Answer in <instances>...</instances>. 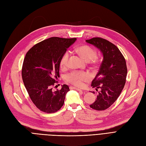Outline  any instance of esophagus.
Returning a JSON list of instances; mask_svg holds the SVG:
<instances>
[{"label": "esophagus", "instance_id": "34e87169", "mask_svg": "<svg viewBox=\"0 0 146 146\" xmlns=\"http://www.w3.org/2000/svg\"><path fill=\"white\" fill-rule=\"evenodd\" d=\"M70 88L71 89H74V90H76L77 91H83L82 90H80L79 88H75V87H70Z\"/></svg>", "mask_w": 146, "mask_h": 146}]
</instances>
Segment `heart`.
<instances>
[{"mask_svg": "<svg viewBox=\"0 0 146 146\" xmlns=\"http://www.w3.org/2000/svg\"><path fill=\"white\" fill-rule=\"evenodd\" d=\"M75 50L85 61H91V62L93 64L96 63L97 58L96 56L97 53L96 50L94 49L92 47L88 45H82L76 47L75 48ZM68 53H65L60 61V66L61 67L64 68L67 67L68 61ZM90 78V74L88 73L84 72H73L68 74L66 76V79L68 82L79 87H82L84 85V82L89 80Z\"/></svg>", "mask_w": 146, "mask_h": 146, "instance_id": "obj_1", "label": "heart"}]
</instances>
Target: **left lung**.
I'll return each instance as SVG.
<instances>
[{"label": "left lung", "instance_id": "obj_1", "mask_svg": "<svg viewBox=\"0 0 146 146\" xmlns=\"http://www.w3.org/2000/svg\"><path fill=\"white\" fill-rule=\"evenodd\" d=\"M86 42L98 48L104 57L91 84L98 91L97 98L90 106L95 110H105L114 103L125 87L127 73L126 60L118 47L105 39L95 37ZM98 88H101L99 92Z\"/></svg>", "mask_w": 146, "mask_h": 146}]
</instances>
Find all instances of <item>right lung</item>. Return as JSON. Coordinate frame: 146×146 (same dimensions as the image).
Instances as JSON below:
<instances>
[{"instance_id":"add662e5","label":"right lung","mask_w":146,"mask_h":146,"mask_svg":"<svg viewBox=\"0 0 146 146\" xmlns=\"http://www.w3.org/2000/svg\"><path fill=\"white\" fill-rule=\"evenodd\" d=\"M76 40L51 37L37 43L26 54L21 70L23 81L31 100L42 112H55L64 105L68 86L64 84L55 91L52 88L59 77L61 59Z\"/></svg>"}]
</instances>
